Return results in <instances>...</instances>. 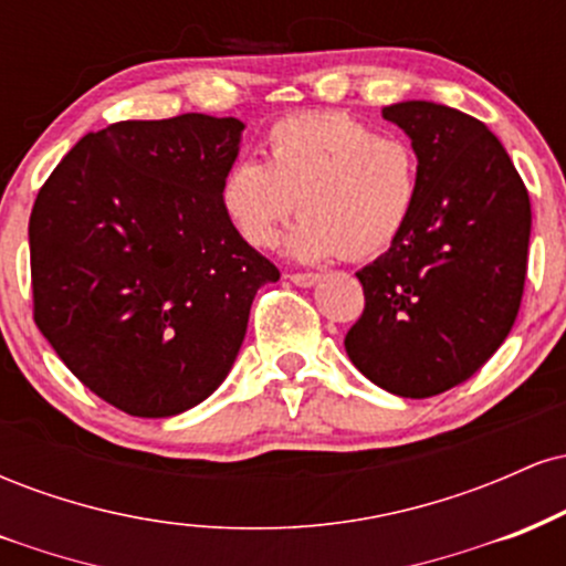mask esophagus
I'll use <instances>...</instances> for the list:
<instances>
[{
	"label": "esophagus",
	"instance_id": "esophagus-1",
	"mask_svg": "<svg viewBox=\"0 0 566 566\" xmlns=\"http://www.w3.org/2000/svg\"><path fill=\"white\" fill-rule=\"evenodd\" d=\"M287 279L292 284H297V287H314L319 282V274H290Z\"/></svg>",
	"mask_w": 566,
	"mask_h": 566
}]
</instances>
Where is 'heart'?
Listing matches in <instances>:
<instances>
[{
  "instance_id": "heart-1",
  "label": "heart",
  "mask_w": 566,
  "mask_h": 566,
  "mask_svg": "<svg viewBox=\"0 0 566 566\" xmlns=\"http://www.w3.org/2000/svg\"><path fill=\"white\" fill-rule=\"evenodd\" d=\"M269 161L239 157L220 184V205L250 244L274 247L290 231L297 261L346 255L365 261L405 233L420 197L418 154L399 135H380L348 114H297L269 129Z\"/></svg>"
}]
</instances>
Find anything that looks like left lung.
Listing matches in <instances>:
<instances>
[{"mask_svg": "<svg viewBox=\"0 0 566 566\" xmlns=\"http://www.w3.org/2000/svg\"><path fill=\"white\" fill-rule=\"evenodd\" d=\"M382 119L405 129L420 165L415 216L378 261L356 271L365 314L346 354L405 399L469 380L503 346L527 276L530 193L484 122L431 101Z\"/></svg>", "mask_w": 566, "mask_h": 566, "instance_id": "obj_1", "label": "left lung"}]
</instances>
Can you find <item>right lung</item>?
<instances>
[{"mask_svg":"<svg viewBox=\"0 0 566 566\" xmlns=\"http://www.w3.org/2000/svg\"><path fill=\"white\" fill-rule=\"evenodd\" d=\"M244 122L184 114L84 135L29 220L34 322L90 391L170 418L231 373L279 271L233 229L220 184Z\"/></svg>","mask_w":566,"mask_h":566,"instance_id":"obj_1","label":"right lung"}]
</instances>
